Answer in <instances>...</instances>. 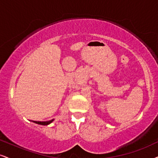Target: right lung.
I'll use <instances>...</instances> for the list:
<instances>
[{
	"label": "right lung",
	"instance_id": "1",
	"mask_svg": "<svg viewBox=\"0 0 158 158\" xmlns=\"http://www.w3.org/2000/svg\"><path fill=\"white\" fill-rule=\"evenodd\" d=\"M53 120L54 119H52V120H50V121H46V122H36V121H33V122H34V123H36L38 124H41V125H48V124L52 123V122H53Z\"/></svg>",
	"mask_w": 158,
	"mask_h": 158
}]
</instances>
